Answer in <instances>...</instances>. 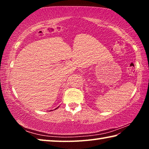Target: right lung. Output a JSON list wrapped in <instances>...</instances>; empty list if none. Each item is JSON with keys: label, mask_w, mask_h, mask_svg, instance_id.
Segmentation results:
<instances>
[{"label": "right lung", "mask_w": 149, "mask_h": 149, "mask_svg": "<svg viewBox=\"0 0 149 149\" xmlns=\"http://www.w3.org/2000/svg\"><path fill=\"white\" fill-rule=\"evenodd\" d=\"M57 108H56V109H57Z\"/></svg>", "instance_id": "1"}]
</instances>
